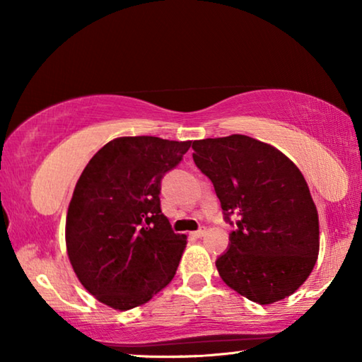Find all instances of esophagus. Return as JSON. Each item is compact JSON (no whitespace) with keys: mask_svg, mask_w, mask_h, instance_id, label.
I'll list each match as a JSON object with an SVG mask.
<instances>
[{"mask_svg":"<svg viewBox=\"0 0 362 362\" xmlns=\"http://www.w3.org/2000/svg\"><path fill=\"white\" fill-rule=\"evenodd\" d=\"M207 233V230L206 228H199V230H196V231H193L192 235L194 236V238H203L204 235Z\"/></svg>","mask_w":362,"mask_h":362,"instance_id":"34e87169","label":"esophagus"}]
</instances>
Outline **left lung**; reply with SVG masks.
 <instances>
[{
	"mask_svg": "<svg viewBox=\"0 0 362 362\" xmlns=\"http://www.w3.org/2000/svg\"><path fill=\"white\" fill-rule=\"evenodd\" d=\"M192 148L225 222L235 228L216 260L220 278L260 305L289 297L310 276L320 252L317 211L302 173L274 146L241 134L194 140Z\"/></svg>",
	"mask_w": 362,
	"mask_h": 362,
	"instance_id": "1",
	"label": "left lung"
}]
</instances>
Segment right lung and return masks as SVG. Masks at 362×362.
Returning a JSON list of instances; mask_svg holds the SVG:
<instances>
[{
    "instance_id": "1",
    "label": "right lung",
    "mask_w": 362,
    "mask_h": 362,
    "mask_svg": "<svg viewBox=\"0 0 362 362\" xmlns=\"http://www.w3.org/2000/svg\"><path fill=\"white\" fill-rule=\"evenodd\" d=\"M192 142L119 137L95 153L73 192L66 252L78 279L115 310L144 305L173 281L187 244L161 211V180Z\"/></svg>"
}]
</instances>
